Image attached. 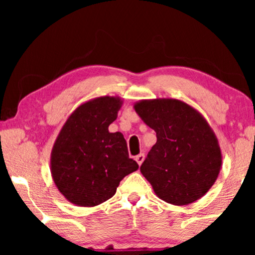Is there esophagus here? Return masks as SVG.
I'll use <instances>...</instances> for the list:
<instances>
[{
    "instance_id": "1",
    "label": "esophagus",
    "mask_w": 255,
    "mask_h": 255,
    "mask_svg": "<svg viewBox=\"0 0 255 255\" xmlns=\"http://www.w3.org/2000/svg\"><path fill=\"white\" fill-rule=\"evenodd\" d=\"M144 159H145V154L144 153H139V154H137V156H135V160H136V163L139 165L142 164Z\"/></svg>"
}]
</instances>
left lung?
<instances>
[{
	"label": "left lung",
	"instance_id": "1",
	"mask_svg": "<svg viewBox=\"0 0 255 255\" xmlns=\"http://www.w3.org/2000/svg\"><path fill=\"white\" fill-rule=\"evenodd\" d=\"M134 110L156 131L140 171L159 199L182 206L209 192L222 166L215 131L197 109L172 98L142 99Z\"/></svg>",
	"mask_w": 255,
	"mask_h": 255
}]
</instances>
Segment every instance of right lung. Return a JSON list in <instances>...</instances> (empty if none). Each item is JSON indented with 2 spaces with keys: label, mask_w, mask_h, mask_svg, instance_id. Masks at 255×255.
I'll return each mask as SVG.
<instances>
[{
  "label": "right lung",
  "mask_w": 255,
  "mask_h": 255,
  "mask_svg": "<svg viewBox=\"0 0 255 255\" xmlns=\"http://www.w3.org/2000/svg\"><path fill=\"white\" fill-rule=\"evenodd\" d=\"M122 101L103 96L85 102L67 119L52 146L50 170L58 192L77 206L93 207L116 193L139 165L128 156L124 134L110 133Z\"/></svg>",
  "instance_id": "add662e5"
}]
</instances>
